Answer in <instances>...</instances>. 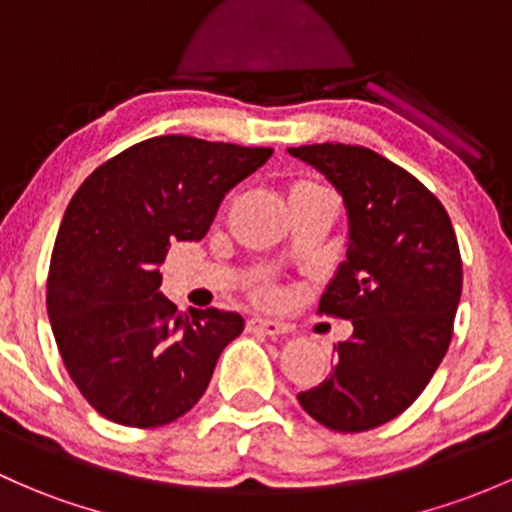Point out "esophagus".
I'll return each mask as SVG.
<instances>
[{
	"label": "esophagus",
	"mask_w": 512,
	"mask_h": 512,
	"mask_svg": "<svg viewBox=\"0 0 512 512\" xmlns=\"http://www.w3.org/2000/svg\"><path fill=\"white\" fill-rule=\"evenodd\" d=\"M246 332L254 334H268V337H280V334H288V327L273 320H261V317H249L246 320Z\"/></svg>",
	"instance_id": "1"
}]
</instances>
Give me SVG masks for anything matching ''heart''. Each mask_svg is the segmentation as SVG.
Returning a JSON list of instances; mask_svg holds the SVG:
<instances>
[{"label": "heart", "mask_w": 512, "mask_h": 512, "mask_svg": "<svg viewBox=\"0 0 512 512\" xmlns=\"http://www.w3.org/2000/svg\"><path fill=\"white\" fill-rule=\"evenodd\" d=\"M317 183H298L295 185V188H315ZM256 298L261 300V302H273V300H278V290L273 288V285H268V283H261L256 288Z\"/></svg>", "instance_id": "heart-1"}]
</instances>
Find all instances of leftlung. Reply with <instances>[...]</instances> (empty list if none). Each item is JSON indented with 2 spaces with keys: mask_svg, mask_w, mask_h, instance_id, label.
Here are the masks:
<instances>
[{
  "mask_svg": "<svg viewBox=\"0 0 512 512\" xmlns=\"http://www.w3.org/2000/svg\"><path fill=\"white\" fill-rule=\"evenodd\" d=\"M288 151L344 197L349 249L317 312L354 324L351 339L332 349V376L298 400L329 430H373L415 403L452 342L461 298L452 219L415 175L371 148Z\"/></svg>",
  "mask_w": 512,
  "mask_h": 512,
  "instance_id": "1",
  "label": "left lung"
}]
</instances>
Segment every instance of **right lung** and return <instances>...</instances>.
Segmentation results:
<instances>
[{
    "instance_id": "1",
    "label": "right lung",
    "mask_w": 512,
    "mask_h": 512,
    "mask_svg": "<svg viewBox=\"0 0 512 512\" xmlns=\"http://www.w3.org/2000/svg\"><path fill=\"white\" fill-rule=\"evenodd\" d=\"M273 148L153 136L87 175L53 246V337L82 398L124 427H161L202 398L239 312L190 310L158 293L170 241H200L224 195Z\"/></svg>"
}]
</instances>
